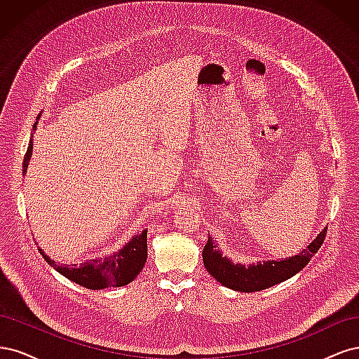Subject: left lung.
<instances>
[{"instance_id":"8db88e82","label":"left lung","mask_w":359,"mask_h":359,"mask_svg":"<svg viewBox=\"0 0 359 359\" xmlns=\"http://www.w3.org/2000/svg\"><path fill=\"white\" fill-rule=\"evenodd\" d=\"M325 235H327V227L295 256L286 257L285 260H262V262L250 265L233 264L232 259L223 256L212 236L208 235V243L205 244L202 252L203 265L206 271L226 287L236 292H259L298 274L318 253L323 244Z\"/></svg>"}]
</instances>
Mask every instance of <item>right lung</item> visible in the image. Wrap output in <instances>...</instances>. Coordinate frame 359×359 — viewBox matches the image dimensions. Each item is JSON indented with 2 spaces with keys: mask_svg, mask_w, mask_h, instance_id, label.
Wrapping results in <instances>:
<instances>
[{
  "mask_svg": "<svg viewBox=\"0 0 359 359\" xmlns=\"http://www.w3.org/2000/svg\"><path fill=\"white\" fill-rule=\"evenodd\" d=\"M41 115V114H40ZM39 115V116H40ZM37 128V123L32 130ZM32 156V136L29 139V145L27 154L24 157V170L25 175L28 169V163ZM40 255L45 257L46 262L58 271L66 278L72 280L73 283H78L86 289L100 290L106 287H121L133 281L137 274L142 271L147 262V231L142 233L133 235L130 241L119 248L118 252L106 257H95L86 260L83 264H72V265H58V262L50 259L43 250L39 247Z\"/></svg>",
  "mask_w": 359,
  "mask_h": 359,
  "instance_id": "right-lung-1",
  "label": "right lung"
}]
</instances>
